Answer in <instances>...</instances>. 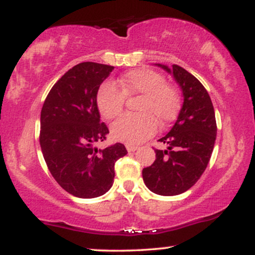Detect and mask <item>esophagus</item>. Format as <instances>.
I'll list each match as a JSON object with an SVG mask.
<instances>
[{
  "instance_id": "obj_1",
  "label": "esophagus",
  "mask_w": 255,
  "mask_h": 255,
  "mask_svg": "<svg viewBox=\"0 0 255 255\" xmlns=\"http://www.w3.org/2000/svg\"><path fill=\"white\" fill-rule=\"evenodd\" d=\"M126 148H127L128 152H134L137 150V146L131 145V144H126Z\"/></svg>"
}]
</instances>
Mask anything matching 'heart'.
I'll return each instance as SVG.
<instances>
[{"label": "heart", "mask_w": 255, "mask_h": 255, "mask_svg": "<svg viewBox=\"0 0 255 255\" xmlns=\"http://www.w3.org/2000/svg\"><path fill=\"white\" fill-rule=\"evenodd\" d=\"M118 86L103 83L96 93V104L107 120L118 118L125 108L126 97L140 96L136 103L139 114L125 115L111 126L114 139L128 144H139L157 131L158 124L169 125L177 118L181 109L178 91L160 73L148 68L127 72Z\"/></svg>", "instance_id": "heart-1"}]
</instances>
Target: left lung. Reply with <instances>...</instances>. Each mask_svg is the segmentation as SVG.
I'll return each instance as SVG.
<instances>
[{"label":"left lung","mask_w":255,"mask_h":255,"mask_svg":"<svg viewBox=\"0 0 255 255\" xmlns=\"http://www.w3.org/2000/svg\"><path fill=\"white\" fill-rule=\"evenodd\" d=\"M157 66L172 74L180 85L183 105L174 127L159 139L168 148H154L156 159L142 169V178L151 192L170 197L188 191L204 174L215 146L217 124L211 98L194 75L177 64L171 68Z\"/></svg>","instance_id":"8db88e82"}]
</instances>
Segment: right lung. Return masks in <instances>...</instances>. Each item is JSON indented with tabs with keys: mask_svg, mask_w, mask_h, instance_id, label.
I'll return each mask as SVG.
<instances>
[{
	"mask_svg": "<svg viewBox=\"0 0 255 255\" xmlns=\"http://www.w3.org/2000/svg\"><path fill=\"white\" fill-rule=\"evenodd\" d=\"M113 66L83 62L61 77L44 102L40 113L39 144L49 171L74 197H101L111 188L115 163L127 154L124 144L104 150L93 144L109 134L101 122L96 93Z\"/></svg>",
	"mask_w": 255,
	"mask_h": 255,
	"instance_id": "1",
	"label": "right lung"
}]
</instances>
